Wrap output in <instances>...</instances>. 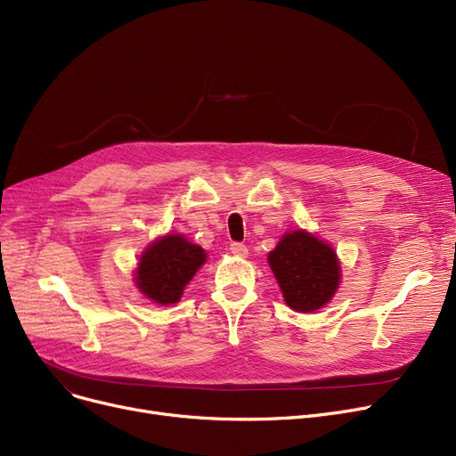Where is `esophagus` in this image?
I'll return each instance as SVG.
<instances>
[{
    "instance_id": "obj_1",
    "label": "esophagus",
    "mask_w": 456,
    "mask_h": 456,
    "mask_svg": "<svg viewBox=\"0 0 456 456\" xmlns=\"http://www.w3.org/2000/svg\"><path fill=\"white\" fill-rule=\"evenodd\" d=\"M231 253L236 256H248V248L240 242H234V244H231Z\"/></svg>"
}]
</instances>
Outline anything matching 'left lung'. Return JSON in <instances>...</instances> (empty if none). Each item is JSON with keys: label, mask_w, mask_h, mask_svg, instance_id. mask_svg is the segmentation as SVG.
<instances>
[{"label": "left lung", "mask_w": 456, "mask_h": 456, "mask_svg": "<svg viewBox=\"0 0 456 456\" xmlns=\"http://www.w3.org/2000/svg\"><path fill=\"white\" fill-rule=\"evenodd\" d=\"M268 265L286 305L297 313H314L330 303L342 279L337 251L305 229L284 232Z\"/></svg>", "instance_id": "8db88e82"}]
</instances>
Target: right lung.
<instances>
[{
    "label": "right lung",
    "mask_w": 456,
    "mask_h": 456,
    "mask_svg": "<svg viewBox=\"0 0 456 456\" xmlns=\"http://www.w3.org/2000/svg\"><path fill=\"white\" fill-rule=\"evenodd\" d=\"M207 253L179 232L159 236L138 258L134 284L143 297L157 305H174L186 284L205 265Z\"/></svg>",
    "instance_id": "obj_1"
}]
</instances>
